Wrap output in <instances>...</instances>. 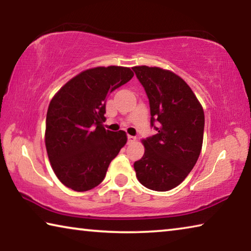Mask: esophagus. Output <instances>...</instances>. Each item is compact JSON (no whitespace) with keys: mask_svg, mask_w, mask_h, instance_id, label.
Wrapping results in <instances>:
<instances>
[{"mask_svg":"<svg viewBox=\"0 0 251 251\" xmlns=\"http://www.w3.org/2000/svg\"><path fill=\"white\" fill-rule=\"evenodd\" d=\"M136 141V137L135 136H131V135H128L127 136V143H133V142H135Z\"/></svg>","mask_w":251,"mask_h":251,"instance_id":"34e87169","label":"esophagus"}]
</instances>
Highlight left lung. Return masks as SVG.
<instances>
[{
    "mask_svg": "<svg viewBox=\"0 0 251 251\" xmlns=\"http://www.w3.org/2000/svg\"><path fill=\"white\" fill-rule=\"evenodd\" d=\"M133 71L146 92L151 126L157 131L143 141L145 152L134 163L136 177L146 188L167 192L196 164L205 115L192 88L173 72L148 66H135Z\"/></svg>",
    "mask_w": 251,
    "mask_h": 251,
    "instance_id": "obj_1",
    "label": "left lung"
}]
</instances>
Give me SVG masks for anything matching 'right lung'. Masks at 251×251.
Masks as SVG:
<instances>
[{
	"instance_id": "1",
	"label": "right lung",
	"mask_w": 251,
	"mask_h": 251,
	"mask_svg": "<svg viewBox=\"0 0 251 251\" xmlns=\"http://www.w3.org/2000/svg\"><path fill=\"white\" fill-rule=\"evenodd\" d=\"M133 76L128 67H95L69 80L50 100L46 151L55 175L75 192L99 186L126 144L124 130L105 129L103 122L108 94Z\"/></svg>"
}]
</instances>
